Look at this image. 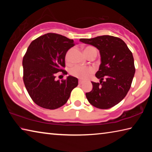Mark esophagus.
Instances as JSON below:
<instances>
[{
    "label": "esophagus",
    "mask_w": 152,
    "mask_h": 152,
    "mask_svg": "<svg viewBox=\"0 0 152 152\" xmlns=\"http://www.w3.org/2000/svg\"><path fill=\"white\" fill-rule=\"evenodd\" d=\"M78 83H79V84H82V83H83V81L81 80H80Z\"/></svg>",
    "instance_id": "1"
}]
</instances>
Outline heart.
Returning <instances> with one entry per match:
<instances>
[{"label": "heart", "mask_w": 152, "mask_h": 152, "mask_svg": "<svg viewBox=\"0 0 152 152\" xmlns=\"http://www.w3.org/2000/svg\"><path fill=\"white\" fill-rule=\"evenodd\" d=\"M84 52L86 56V57H88L89 55L92 54V53H97L96 49L93 47H91V46H88V47L85 48ZM70 53L71 50H68L66 53L65 60L67 63L70 62ZM93 69L91 68V67H82L79 66H76L71 69L70 74L72 76L76 77V78H78L82 80H85L91 76V74L93 73Z\"/></svg>", "instance_id": "obj_1"}]
</instances>
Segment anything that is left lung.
I'll list each match as a JSON object with an SVG mask.
<instances>
[{"label": "left lung", "instance_id": "left-lung-1", "mask_svg": "<svg viewBox=\"0 0 152 152\" xmlns=\"http://www.w3.org/2000/svg\"><path fill=\"white\" fill-rule=\"evenodd\" d=\"M99 50L101 65L95 74L100 83L91 82L92 89L86 92L88 102L94 107L107 109L124 99L129 91L135 68L132 51L123 41L110 35L80 39Z\"/></svg>", "mask_w": 152, "mask_h": 152}]
</instances>
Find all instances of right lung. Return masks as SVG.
Returning <instances> with one entry per match:
<instances>
[{"instance_id": "right-lung-1", "label": "right lung", "mask_w": 152, "mask_h": 152, "mask_svg": "<svg viewBox=\"0 0 152 152\" xmlns=\"http://www.w3.org/2000/svg\"><path fill=\"white\" fill-rule=\"evenodd\" d=\"M74 44L73 39L49 33L31 43L23 59V82L35 104L48 109H56L66 103L72 90L78 86L76 77L56 80V73L67 72L65 56Z\"/></svg>"}]
</instances>
